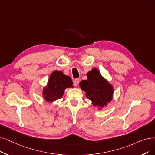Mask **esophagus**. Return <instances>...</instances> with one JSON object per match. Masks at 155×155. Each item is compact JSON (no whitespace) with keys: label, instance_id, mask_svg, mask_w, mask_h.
I'll list each match as a JSON object with an SVG mask.
<instances>
[{"label":"esophagus","instance_id":"1","mask_svg":"<svg viewBox=\"0 0 155 155\" xmlns=\"http://www.w3.org/2000/svg\"><path fill=\"white\" fill-rule=\"evenodd\" d=\"M78 83H79V80L78 79H75L73 81V85H75V86H76V87L78 85Z\"/></svg>","mask_w":155,"mask_h":155}]
</instances>
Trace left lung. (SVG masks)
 Here are the masks:
<instances>
[{
    "mask_svg": "<svg viewBox=\"0 0 155 155\" xmlns=\"http://www.w3.org/2000/svg\"><path fill=\"white\" fill-rule=\"evenodd\" d=\"M87 79L80 82V88L86 92V97L93 105L103 107L111 101L113 89L96 68L87 74Z\"/></svg>",
    "mask_w": 155,
    "mask_h": 155,
    "instance_id": "left-lung-1",
    "label": "left lung"
}]
</instances>
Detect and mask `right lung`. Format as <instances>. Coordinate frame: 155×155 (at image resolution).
<instances>
[{
  "instance_id": "add662e5",
  "label": "right lung",
  "mask_w": 155,
  "mask_h": 155,
  "mask_svg": "<svg viewBox=\"0 0 155 155\" xmlns=\"http://www.w3.org/2000/svg\"><path fill=\"white\" fill-rule=\"evenodd\" d=\"M73 82L70 77L64 75L61 71L52 72L49 77L47 87L43 91L44 99L52 102L61 98L66 88L73 87Z\"/></svg>"
}]
</instances>
